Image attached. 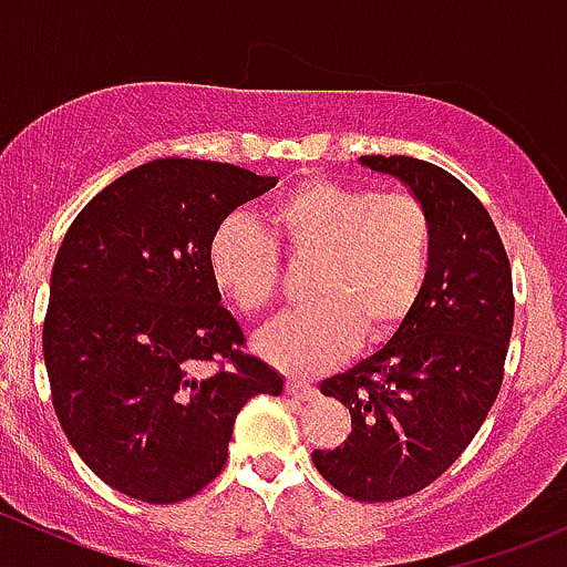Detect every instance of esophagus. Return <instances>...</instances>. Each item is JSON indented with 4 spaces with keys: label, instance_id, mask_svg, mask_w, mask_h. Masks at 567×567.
Instances as JSON below:
<instances>
[{
    "label": "esophagus",
    "instance_id": "esophagus-1",
    "mask_svg": "<svg viewBox=\"0 0 567 567\" xmlns=\"http://www.w3.org/2000/svg\"><path fill=\"white\" fill-rule=\"evenodd\" d=\"M285 392H288L290 398H296V400H316L318 398L316 386L307 384V381H301V379H288V386H285Z\"/></svg>",
    "mask_w": 567,
    "mask_h": 567
}]
</instances>
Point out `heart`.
<instances>
[{"label":"heart","mask_w":567,"mask_h":567,"mask_svg":"<svg viewBox=\"0 0 567 567\" xmlns=\"http://www.w3.org/2000/svg\"><path fill=\"white\" fill-rule=\"evenodd\" d=\"M266 225L293 260H316L312 301L257 337V353L288 373L342 362L357 340L398 334L425 288L433 225L405 192L375 194L340 181H305L274 199ZM216 290L247 312L266 310L279 285V249L244 216H227L208 238Z\"/></svg>","instance_id":"obj_1"}]
</instances>
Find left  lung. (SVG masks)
<instances>
[{
    "label": "left lung",
    "mask_w": 567,
    "mask_h": 567,
    "mask_svg": "<svg viewBox=\"0 0 567 567\" xmlns=\"http://www.w3.org/2000/svg\"><path fill=\"white\" fill-rule=\"evenodd\" d=\"M398 177L431 214L433 257L420 301L373 357L331 375L320 392L351 411L342 447L312 463L359 502H392L442 477L488 416L513 331V277L488 210L436 164L362 156Z\"/></svg>",
    "instance_id": "8db88e82"
}]
</instances>
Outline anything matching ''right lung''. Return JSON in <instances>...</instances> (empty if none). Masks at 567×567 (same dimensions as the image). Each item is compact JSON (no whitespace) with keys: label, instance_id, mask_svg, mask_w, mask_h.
Returning a JSON list of instances; mask_svg holds the SVG:
<instances>
[{"label":"right lung","instance_id":"right-lung-1","mask_svg":"<svg viewBox=\"0 0 567 567\" xmlns=\"http://www.w3.org/2000/svg\"><path fill=\"white\" fill-rule=\"evenodd\" d=\"M274 186L236 164L156 158L95 194L62 238L43 323L51 403L120 494L194 496L225 466L247 400L282 392V375L241 351L208 274L214 227Z\"/></svg>","mask_w":567,"mask_h":567}]
</instances>
